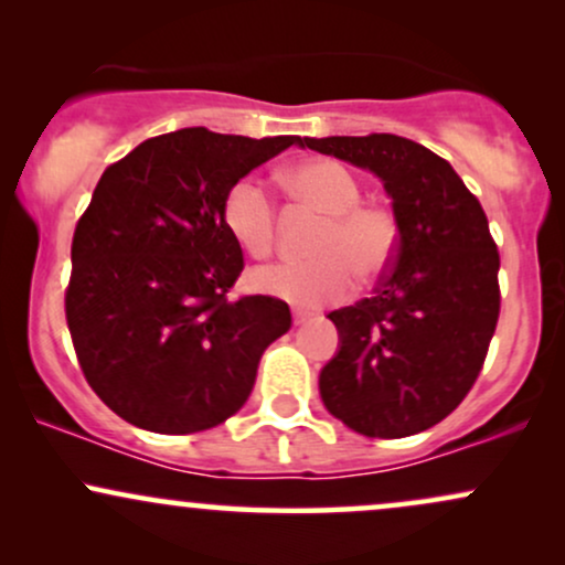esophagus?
<instances>
[{"label": "esophagus", "instance_id": "esophagus-1", "mask_svg": "<svg viewBox=\"0 0 565 565\" xmlns=\"http://www.w3.org/2000/svg\"><path fill=\"white\" fill-rule=\"evenodd\" d=\"M291 316H295V327H302L305 321H310V313H305V310H295Z\"/></svg>", "mask_w": 565, "mask_h": 565}]
</instances>
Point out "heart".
Listing matches in <instances>:
<instances>
[{
	"label": "heart",
	"instance_id": "b5f03b06",
	"mask_svg": "<svg viewBox=\"0 0 565 565\" xmlns=\"http://www.w3.org/2000/svg\"><path fill=\"white\" fill-rule=\"evenodd\" d=\"M291 196L323 215L313 260L276 263L252 274V287L291 305L342 300L355 274L372 281L391 268L398 249V220L387 206L366 204L364 188L345 164L310 159L284 174ZM223 225L249 257L265 260L276 242V204L255 178H242L223 199Z\"/></svg>",
	"mask_w": 565,
	"mask_h": 565
}]
</instances>
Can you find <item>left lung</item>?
<instances>
[{"instance_id":"8db88e82","label":"left lung","mask_w":565,"mask_h":565,"mask_svg":"<svg viewBox=\"0 0 565 565\" xmlns=\"http://www.w3.org/2000/svg\"><path fill=\"white\" fill-rule=\"evenodd\" d=\"M300 146L377 174L398 220L374 295L329 313L340 350L321 369L323 406L369 438L423 433L462 404L497 329L499 252L481 201L449 161L398 135Z\"/></svg>"}]
</instances>
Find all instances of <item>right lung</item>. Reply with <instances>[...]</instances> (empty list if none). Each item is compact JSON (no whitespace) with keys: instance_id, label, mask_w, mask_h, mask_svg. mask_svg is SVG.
Listing matches in <instances>:
<instances>
[{"instance_id":"1","label":"right lung","mask_w":565,"mask_h":565,"mask_svg":"<svg viewBox=\"0 0 565 565\" xmlns=\"http://www.w3.org/2000/svg\"><path fill=\"white\" fill-rule=\"evenodd\" d=\"M295 142L185 127L97 180L71 244L66 321L89 387L129 425L185 436L225 423L249 398L265 348L289 332L284 300H228L244 255L223 199Z\"/></svg>"}]
</instances>
